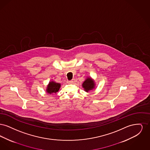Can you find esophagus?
Instances as JSON below:
<instances>
[{
	"mask_svg": "<svg viewBox=\"0 0 150 150\" xmlns=\"http://www.w3.org/2000/svg\"><path fill=\"white\" fill-rule=\"evenodd\" d=\"M74 81H75V80H74V79H72V80L69 81H68V83H69V84H73V83H74Z\"/></svg>",
	"mask_w": 150,
	"mask_h": 150,
	"instance_id": "esophagus-1",
	"label": "esophagus"
}]
</instances>
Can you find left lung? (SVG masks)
I'll list each match as a JSON object with an SVG mask.
<instances>
[{
	"label": "left lung",
	"instance_id": "obj_1",
	"mask_svg": "<svg viewBox=\"0 0 150 150\" xmlns=\"http://www.w3.org/2000/svg\"><path fill=\"white\" fill-rule=\"evenodd\" d=\"M82 86L84 88V91L88 93L95 88V81L91 77H87L83 83Z\"/></svg>",
	"mask_w": 150,
	"mask_h": 150
}]
</instances>
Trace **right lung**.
<instances>
[{"instance_id":"right-lung-1","label":"right lung","mask_w":150,"mask_h":150,"mask_svg":"<svg viewBox=\"0 0 150 150\" xmlns=\"http://www.w3.org/2000/svg\"><path fill=\"white\" fill-rule=\"evenodd\" d=\"M61 87V84L56 83L54 81H50L48 86H47L46 92L48 94H56L58 92Z\"/></svg>"}]
</instances>
